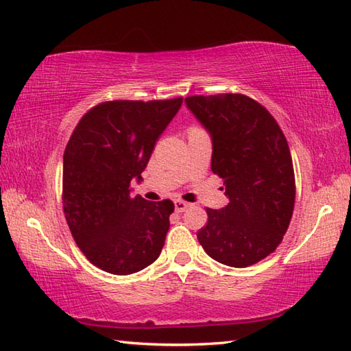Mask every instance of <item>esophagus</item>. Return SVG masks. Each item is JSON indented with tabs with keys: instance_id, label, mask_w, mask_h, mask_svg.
Masks as SVG:
<instances>
[{
	"instance_id": "34e87169",
	"label": "esophagus",
	"mask_w": 351,
	"mask_h": 351,
	"mask_svg": "<svg viewBox=\"0 0 351 351\" xmlns=\"http://www.w3.org/2000/svg\"><path fill=\"white\" fill-rule=\"evenodd\" d=\"M174 208H176V213H184V210L189 208V203L183 202V200H176Z\"/></svg>"
}]
</instances>
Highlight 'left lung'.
<instances>
[{
    "label": "left lung",
    "mask_w": 351,
    "mask_h": 351,
    "mask_svg": "<svg viewBox=\"0 0 351 351\" xmlns=\"http://www.w3.org/2000/svg\"><path fill=\"white\" fill-rule=\"evenodd\" d=\"M213 138L210 169L229 203L206 208L197 238L210 258L247 267L280 246L295 206V174L286 137L254 99L226 93L184 99ZM223 189V188H221Z\"/></svg>",
    "instance_id": "obj_1"
}]
</instances>
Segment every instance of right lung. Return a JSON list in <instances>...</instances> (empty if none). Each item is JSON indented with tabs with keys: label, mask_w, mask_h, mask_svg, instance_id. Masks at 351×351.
Segmentation results:
<instances>
[{
	"label": "right lung",
	"mask_w": 351,
	"mask_h": 351,
	"mask_svg": "<svg viewBox=\"0 0 351 351\" xmlns=\"http://www.w3.org/2000/svg\"><path fill=\"white\" fill-rule=\"evenodd\" d=\"M182 102H102L82 116L65 147V220L82 254L105 272L136 274L162 252L174 203L131 195L130 183L142 178Z\"/></svg>",
	"instance_id": "obj_1"
}]
</instances>
